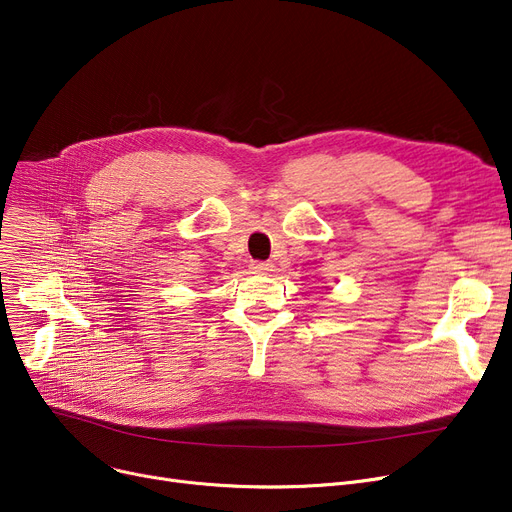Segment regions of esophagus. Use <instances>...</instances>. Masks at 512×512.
I'll return each instance as SVG.
<instances>
[{
  "mask_svg": "<svg viewBox=\"0 0 512 512\" xmlns=\"http://www.w3.org/2000/svg\"><path fill=\"white\" fill-rule=\"evenodd\" d=\"M251 267L255 272H270L272 270V263L270 261H253Z\"/></svg>",
  "mask_w": 512,
  "mask_h": 512,
  "instance_id": "esophagus-1",
  "label": "esophagus"
}]
</instances>
